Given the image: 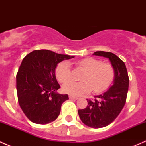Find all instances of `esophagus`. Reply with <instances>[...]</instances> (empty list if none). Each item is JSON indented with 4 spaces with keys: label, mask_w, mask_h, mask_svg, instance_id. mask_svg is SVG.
Returning <instances> with one entry per match:
<instances>
[{
    "label": "esophagus",
    "mask_w": 146,
    "mask_h": 146,
    "mask_svg": "<svg viewBox=\"0 0 146 146\" xmlns=\"http://www.w3.org/2000/svg\"><path fill=\"white\" fill-rule=\"evenodd\" d=\"M69 99H70V100H78V98H77V97H73V96H71V95H70V96H69Z\"/></svg>",
    "instance_id": "34e87169"
}]
</instances>
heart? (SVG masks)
<instances>
[{
  "mask_svg": "<svg viewBox=\"0 0 146 146\" xmlns=\"http://www.w3.org/2000/svg\"><path fill=\"white\" fill-rule=\"evenodd\" d=\"M79 66L85 70L82 78V82L66 81L71 78L70 65L64 61L58 65L56 69V76L63 85L64 92L72 96H80L93 90L95 93H100L107 90L114 78V69L109 63H102L97 58H85L78 63Z\"/></svg>",
  "mask_w": 146,
  "mask_h": 146,
  "instance_id": "obj_1",
  "label": "heart"
}]
</instances>
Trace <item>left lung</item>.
Returning <instances> with one entry per match:
<instances>
[{
    "label": "left lung",
    "mask_w": 146,
    "mask_h": 146,
    "mask_svg": "<svg viewBox=\"0 0 146 146\" xmlns=\"http://www.w3.org/2000/svg\"><path fill=\"white\" fill-rule=\"evenodd\" d=\"M93 55L108 58L114 69L113 85L101 95H95L94 100L87 99L86 108L78 110L79 117L84 124L99 129L110 124L121 111L126 103L129 78L124 62L115 54L100 51Z\"/></svg>",
    "instance_id": "1"
}]
</instances>
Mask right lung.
I'll list each match as a JSON object with an SVG mask.
<instances>
[{
    "instance_id": "obj_1",
    "label": "right lung",
    "mask_w": 146,
    "mask_h": 146,
    "mask_svg": "<svg viewBox=\"0 0 146 146\" xmlns=\"http://www.w3.org/2000/svg\"><path fill=\"white\" fill-rule=\"evenodd\" d=\"M74 56L56 54L49 50H35L22 61L16 76L18 102L32 122L46 124L58 117L67 94L56 92L60 88L56 78L57 65Z\"/></svg>"
}]
</instances>
